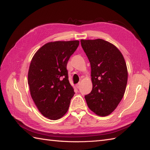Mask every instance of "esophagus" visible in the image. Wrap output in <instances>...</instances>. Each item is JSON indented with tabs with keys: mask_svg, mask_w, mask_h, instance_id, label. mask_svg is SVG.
Wrapping results in <instances>:
<instances>
[{
	"mask_svg": "<svg viewBox=\"0 0 150 150\" xmlns=\"http://www.w3.org/2000/svg\"><path fill=\"white\" fill-rule=\"evenodd\" d=\"M81 84L80 83V82H79V83H78L77 85H76V87H77V88L79 89L81 88Z\"/></svg>",
	"mask_w": 150,
	"mask_h": 150,
	"instance_id": "obj_1",
	"label": "esophagus"
}]
</instances>
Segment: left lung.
Segmentation results:
<instances>
[{"mask_svg":"<svg viewBox=\"0 0 150 150\" xmlns=\"http://www.w3.org/2000/svg\"><path fill=\"white\" fill-rule=\"evenodd\" d=\"M81 46L91 65L93 88L85 95L89 108L101 117L115 110L124 96L128 70L120 51L103 39L81 40Z\"/></svg>","mask_w":150,"mask_h":150,"instance_id":"8db88e82","label":"left lung"}]
</instances>
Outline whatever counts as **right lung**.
I'll return each instance as SVG.
<instances>
[{
    "instance_id": "add662e5",
    "label": "right lung",
    "mask_w": 150,
    "mask_h": 150,
    "mask_svg": "<svg viewBox=\"0 0 150 150\" xmlns=\"http://www.w3.org/2000/svg\"><path fill=\"white\" fill-rule=\"evenodd\" d=\"M79 45V40L48 42L31 61L28 71L31 96L40 112L51 120L64 115L75 94L68 80L67 64Z\"/></svg>"
}]
</instances>
